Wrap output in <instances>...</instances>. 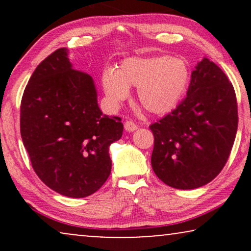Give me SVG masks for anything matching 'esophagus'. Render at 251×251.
<instances>
[{
    "instance_id": "obj_1",
    "label": "esophagus",
    "mask_w": 251,
    "mask_h": 251,
    "mask_svg": "<svg viewBox=\"0 0 251 251\" xmlns=\"http://www.w3.org/2000/svg\"><path fill=\"white\" fill-rule=\"evenodd\" d=\"M125 129L126 130V131L132 132V131H135V130L137 129V126L132 121H126L125 123Z\"/></svg>"
}]
</instances>
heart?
I'll use <instances>...</instances> for the list:
<instances>
[{
  "mask_svg": "<svg viewBox=\"0 0 251 251\" xmlns=\"http://www.w3.org/2000/svg\"><path fill=\"white\" fill-rule=\"evenodd\" d=\"M102 89L112 107L118 108L137 87V99L153 114H166L181 100L190 83V68L183 58L169 56L130 57L118 70L101 76Z\"/></svg>",
  "mask_w": 251,
  "mask_h": 251,
  "instance_id": "heart-1",
  "label": "heart"
}]
</instances>
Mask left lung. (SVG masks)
<instances>
[{
	"instance_id": "obj_1",
	"label": "left lung",
	"mask_w": 251,
	"mask_h": 251,
	"mask_svg": "<svg viewBox=\"0 0 251 251\" xmlns=\"http://www.w3.org/2000/svg\"><path fill=\"white\" fill-rule=\"evenodd\" d=\"M150 129L151 163L159 179L179 190L210 183L224 168L238 130L232 83L204 57L192 72L186 97Z\"/></svg>"
}]
</instances>
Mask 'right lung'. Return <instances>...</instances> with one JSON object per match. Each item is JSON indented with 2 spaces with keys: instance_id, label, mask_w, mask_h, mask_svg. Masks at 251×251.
I'll return each mask as SVG.
<instances>
[{
  "instance_id": "obj_1",
  "label": "right lung",
  "mask_w": 251,
  "mask_h": 251,
  "mask_svg": "<svg viewBox=\"0 0 251 251\" xmlns=\"http://www.w3.org/2000/svg\"><path fill=\"white\" fill-rule=\"evenodd\" d=\"M89 74L60 48L35 68L20 105V133L33 169L57 193L85 198L111 174L109 145L122 137L118 116L102 114Z\"/></svg>"
}]
</instances>
